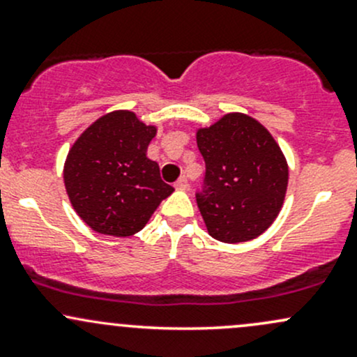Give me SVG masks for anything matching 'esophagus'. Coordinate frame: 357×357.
I'll return each mask as SVG.
<instances>
[{
    "mask_svg": "<svg viewBox=\"0 0 357 357\" xmlns=\"http://www.w3.org/2000/svg\"><path fill=\"white\" fill-rule=\"evenodd\" d=\"M174 188H176V190H179V191L188 190V179L186 178H179L178 181L174 183Z\"/></svg>",
    "mask_w": 357,
    "mask_h": 357,
    "instance_id": "1",
    "label": "esophagus"
}]
</instances>
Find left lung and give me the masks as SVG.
Returning <instances> with one entry per match:
<instances>
[{
    "label": "left lung",
    "instance_id": "8db88e82",
    "mask_svg": "<svg viewBox=\"0 0 357 357\" xmlns=\"http://www.w3.org/2000/svg\"><path fill=\"white\" fill-rule=\"evenodd\" d=\"M206 190L196 195L206 230L223 243L260 236L285 202L289 165L278 142L248 114L228 112L196 129Z\"/></svg>",
    "mask_w": 357,
    "mask_h": 357
}]
</instances>
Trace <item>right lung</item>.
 Segmentation results:
<instances>
[{"label":"right lung","instance_id":"right-lung-1","mask_svg":"<svg viewBox=\"0 0 357 357\" xmlns=\"http://www.w3.org/2000/svg\"><path fill=\"white\" fill-rule=\"evenodd\" d=\"M158 127L132 110H112L77 137L63 165V183L73 210L93 231L136 235L162 199L174 191L147 158Z\"/></svg>","mask_w":357,"mask_h":357}]
</instances>
